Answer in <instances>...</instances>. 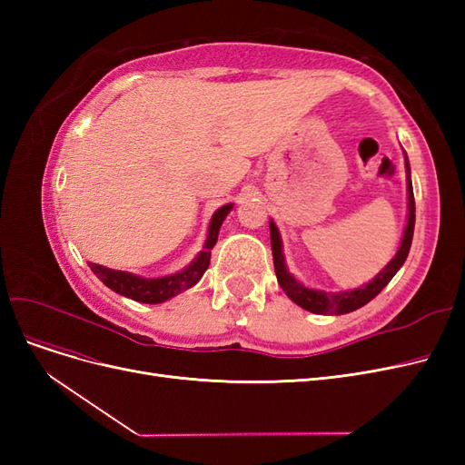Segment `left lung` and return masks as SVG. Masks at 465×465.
I'll use <instances>...</instances> for the list:
<instances>
[{"mask_svg":"<svg viewBox=\"0 0 465 465\" xmlns=\"http://www.w3.org/2000/svg\"><path fill=\"white\" fill-rule=\"evenodd\" d=\"M405 157V176H407V223L403 229V236L400 248L396 252L386 267L380 273H376L367 285L351 289V291H340V292H326L322 289H312L306 287L304 283L294 277L289 267L285 263V254H283V241H281V234L277 224L273 219H270V236H272V252H273V265H275V275L281 289L287 292V297L299 304L304 311L312 312V314H330V316H340L353 312L357 308L364 306L371 302L376 294L382 291L391 277L400 272V267L405 263L407 254H410L411 241H413V229H415V200H413V184H411V168H410V159L403 151Z\"/></svg>","mask_w":465,"mask_h":465,"instance_id":"left-lung-1","label":"left lung"}]
</instances>
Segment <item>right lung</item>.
Returning <instances> with one entry per match:
<instances>
[{"label": "right lung", "mask_w": 465, "mask_h": 465, "mask_svg": "<svg viewBox=\"0 0 465 465\" xmlns=\"http://www.w3.org/2000/svg\"><path fill=\"white\" fill-rule=\"evenodd\" d=\"M231 211H232V203H227V205L219 207L215 213L211 215L203 250L192 260V263H188L184 267V270H180L176 273L163 275V277H142V275H135L130 272L110 270V267L98 265L93 262H89V267L108 289L122 294V297H128L132 301L145 302V304L164 302L168 299L176 297V294L188 291L202 279V275L209 267L211 250H213V246L217 244L221 224L224 219H227Z\"/></svg>", "instance_id": "obj_1"}]
</instances>
